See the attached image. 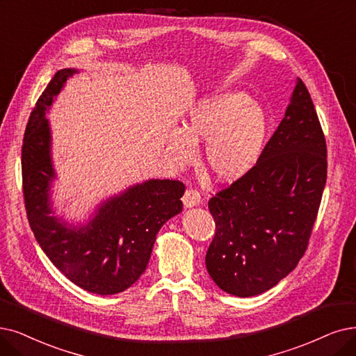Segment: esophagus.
Listing matches in <instances>:
<instances>
[{
    "instance_id": "1",
    "label": "esophagus",
    "mask_w": 356,
    "mask_h": 356,
    "mask_svg": "<svg viewBox=\"0 0 356 356\" xmlns=\"http://www.w3.org/2000/svg\"><path fill=\"white\" fill-rule=\"evenodd\" d=\"M202 202V195L198 191L190 188L186 191V194H184L182 197V203L186 207H194V206H198Z\"/></svg>"
}]
</instances>
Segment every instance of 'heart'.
<instances>
[{
  "label": "heart",
  "mask_w": 356,
  "mask_h": 356,
  "mask_svg": "<svg viewBox=\"0 0 356 356\" xmlns=\"http://www.w3.org/2000/svg\"><path fill=\"white\" fill-rule=\"evenodd\" d=\"M267 134L263 108L239 90L222 92L195 102L182 129L169 133L168 159L177 166L195 161L197 146L204 141V166L219 182L244 177L261 156Z\"/></svg>",
  "instance_id": "b5f03b06"
}]
</instances>
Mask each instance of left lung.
<instances>
[{"label": "left lung", "instance_id": "obj_1", "mask_svg": "<svg viewBox=\"0 0 356 356\" xmlns=\"http://www.w3.org/2000/svg\"><path fill=\"white\" fill-rule=\"evenodd\" d=\"M325 179V138L298 79L257 163L209 200L216 232L206 267L222 291L254 296L292 272L308 247Z\"/></svg>", "mask_w": 356, "mask_h": 356}]
</instances>
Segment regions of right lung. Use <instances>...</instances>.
<instances>
[{
	"label": "right lung",
	"mask_w": 356,
	"mask_h": 356,
	"mask_svg": "<svg viewBox=\"0 0 356 356\" xmlns=\"http://www.w3.org/2000/svg\"><path fill=\"white\" fill-rule=\"evenodd\" d=\"M77 70L56 73L38 99L22 147L23 195L27 220L52 264L79 288L113 295L143 275L159 229L182 210L186 186L175 179H149L111 197L84 226H68L52 216L49 202L55 170L45 113Z\"/></svg>",
	"instance_id": "1"
}]
</instances>
